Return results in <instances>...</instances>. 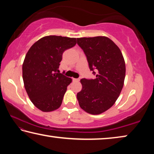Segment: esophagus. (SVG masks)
Segmentation results:
<instances>
[{
  "label": "esophagus",
  "instance_id": "esophagus-1",
  "mask_svg": "<svg viewBox=\"0 0 154 154\" xmlns=\"http://www.w3.org/2000/svg\"><path fill=\"white\" fill-rule=\"evenodd\" d=\"M72 80L75 81V82H79V81L80 80V79H79V78H77H77H73V79H72Z\"/></svg>",
  "mask_w": 154,
  "mask_h": 154
}]
</instances>
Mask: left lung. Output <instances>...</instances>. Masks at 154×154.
<instances>
[{"label": "left lung", "mask_w": 154, "mask_h": 154, "mask_svg": "<svg viewBox=\"0 0 154 154\" xmlns=\"http://www.w3.org/2000/svg\"><path fill=\"white\" fill-rule=\"evenodd\" d=\"M95 79H81L82 90L77 98L80 107L98 115L111 108L124 85L126 65L120 49L106 36L77 38ZM96 70L97 73L94 71Z\"/></svg>", "instance_id": "1"}]
</instances>
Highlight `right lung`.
<instances>
[{"mask_svg":"<svg viewBox=\"0 0 154 154\" xmlns=\"http://www.w3.org/2000/svg\"><path fill=\"white\" fill-rule=\"evenodd\" d=\"M75 38L50 35L31 46L22 65L24 87L34 105L49 112L60 106L72 79L60 73L64 51L76 45Z\"/></svg>","mask_w":154,"mask_h":154,"instance_id":"obj_1","label":"right lung"}]
</instances>
